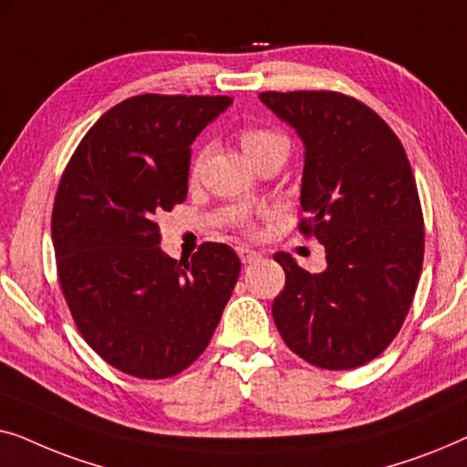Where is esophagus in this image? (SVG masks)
<instances>
[{
	"label": "esophagus",
	"instance_id": "esophagus-1",
	"mask_svg": "<svg viewBox=\"0 0 467 467\" xmlns=\"http://www.w3.org/2000/svg\"><path fill=\"white\" fill-rule=\"evenodd\" d=\"M238 254H240L242 264H254V261L261 259V254L251 251V248H238Z\"/></svg>",
	"mask_w": 467,
	"mask_h": 467
}]
</instances>
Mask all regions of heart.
Wrapping results in <instances>:
<instances>
[{
    "label": "heart",
    "mask_w": 467,
    "mask_h": 467,
    "mask_svg": "<svg viewBox=\"0 0 467 467\" xmlns=\"http://www.w3.org/2000/svg\"><path fill=\"white\" fill-rule=\"evenodd\" d=\"M240 144L246 155L251 157L253 163L267 155H280L286 159V152H289V140H286L283 133L264 130V127H244V130L240 131ZM200 161L202 157L197 159L193 165V174L197 168H200Z\"/></svg>",
    "instance_id": "b5f03b06"
}]
</instances>
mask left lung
Here are the masks:
<instances>
[{"instance_id":"1","label":"left lung","mask_w":467,"mask_h":467,"mask_svg":"<svg viewBox=\"0 0 467 467\" xmlns=\"http://www.w3.org/2000/svg\"><path fill=\"white\" fill-rule=\"evenodd\" d=\"M259 99L304 142L299 232L327 253L310 274L289 253L274 259L285 289L272 304L286 347L323 369L379 357L404 325L423 267L417 182L391 127L336 91H265Z\"/></svg>"}]
</instances>
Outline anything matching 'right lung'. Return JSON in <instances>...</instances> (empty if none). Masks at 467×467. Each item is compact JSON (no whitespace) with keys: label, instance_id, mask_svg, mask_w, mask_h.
<instances>
[{"label":"right lung","instance_id":"obj_1","mask_svg":"<svg viewBox=\"0 0 467 467\" xmlns=\"http://www.w3.org/2000/svg\"><path fill=\"white\" fill-rule=\"evenodd\" d=\"M227 95H136L110 108L74 150L53 206L63 297L101 359L136 379L187 369L213 337L240 259L206 242L191 261L159 246L157 216L187 197L191 144Z\"/></svg>","mask_w":467,"mask_h":467}]
</instances>
